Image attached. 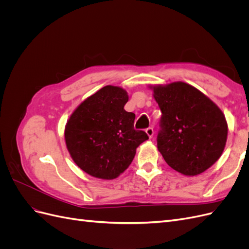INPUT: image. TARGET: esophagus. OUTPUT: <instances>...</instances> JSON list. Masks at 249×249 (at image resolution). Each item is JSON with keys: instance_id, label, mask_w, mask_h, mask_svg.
Wrapping results in <instances>:
<instances>
[{"instance_id": "1", "label": "esophagus", "mask_w": 249, "mask_h": 249, "mask_svg": "<svg viewBox=\"0 0 249 249\" xmlns=\"http://www.w3.org/2000/svg\"><path fill=\"white\" fill-rule=\"evenodd\" d=\"M145 133L147 134V136L149 138H153V136H154V129H153V127H147V129L145 130Z\"/></svg>"}]
</instances>
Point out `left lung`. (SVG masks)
I'll return each mask as SVG.
<instances>
[{
    "instance_id": "obj_1",
    "label": "left lung",
    "mask_w": 249,
    "mask_h": 249,
    "mask_svg": "<svg viewBox=\"0 0 249 249\" xmlns=\"http://www.w3.org/2000/svg\"><path fill=\"white\" fill-rule=\"evenodd\" d=\"M149 88L162 112L158 149L172 169L188 177L200 175L219 159L227 143L222 111L184 82Z\"/></svg>"
}]
</instances>
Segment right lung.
I'll return each mask as SVG.
<instances>
[{
	"instance_id": "obj_1",
	"label": "right lung",
	"mask_w": 249,
	"mask_h": 249,
	"mask_svg": "<svg viewBox=\"0 0 249 249\" xmlns=\"http://www.w3.org/2000/svg\"><path fill=\"white\" fill-rule=\"evenodd\" d=\"M129 95L108 85L82 102L67 120L66 147L73 162L89 176L113 179L132 163L136 148L148 139L134 129L135 114L124 107Z\"/></svg>"
}]
</instances>
